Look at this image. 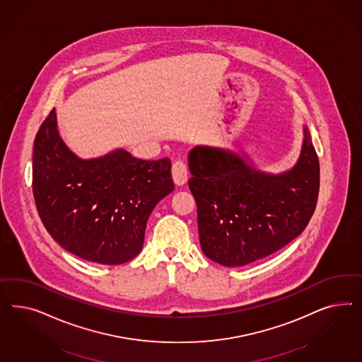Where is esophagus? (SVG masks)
<instances>
[{
  "label": "esophagus",
  "instance_id": "34e87169",
  "mask_svg": "<svg viewBox=\"0 0 362 362\" xmlns=\"http://www.w3.org/2000/svg\"><path fill=\"white\" fill-rule=\"evenodd\" d=\"M173 179H174L176 186L186 185L188 171H187V165L185 162L176 160L175 163L173 165Z\"/></svg>",
  "mask_w": 362,
  "mask_h": 362
}]
</instances>
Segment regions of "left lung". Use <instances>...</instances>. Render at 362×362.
Returning <instances> with one entry per match:
<instances>
[{"mask_svg":"<svg viewBox=\"0 0 362 362\" xmlns=\"http://www.w3.org/2000/svg\"><path fill=\"white\" fill-rule=\"evenodd\" d=\"M203 253L244 267L279 251L305 230L317 203L320 165L307 126L296 163L263 171L243 150L195 146L188 153Z\"/></svg>","mask_w":362,"mask_h":362,"instance_id":"left-lung-1","label":"left lung"}]
</instances>
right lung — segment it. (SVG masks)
I'll return each mask as SVG.
<instances>
[{
    "label": "right lung",
    "instance_id": "obj_1",
    "mask_svg": "<svg viewBox=\"0 0 362 362\" xmlns=\"http://www.w3.org/2000/svg\"><path fill=\"white\" fill-rule=\"evenodd\" d=\"M174 191L171 160H142L124 148L83 159L58 130L55 109L33 146V194L45 228L64 250L117 265L142 251L147 220Z\"/></svg>",
    "mask_w": 362,
    "mask_h": 362
}]
</instances>
